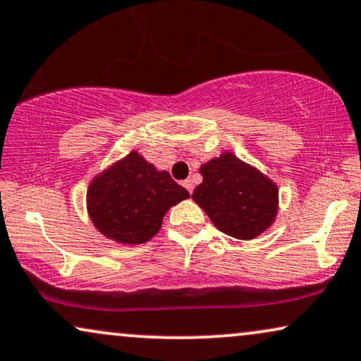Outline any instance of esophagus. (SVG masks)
<instances>
[{"label":"esophagus","instance_id":"obj_1","mask_svg":"<svg viewBox=\"0 0 361 361\" xmlns=\"http://www.w3.org/2000/svg\"><path fill=\"white\" fill-rule=\"evenodd\" d=\"M182 185H184V187H185V189H187V190H189V192H190V194H192V190H194V182H192L190 179H187V180H184V182H182Z\"/></svg>","mask_w":361,"mask_h":361}]
</instances>
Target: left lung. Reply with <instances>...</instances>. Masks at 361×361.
Returning a JSON list of instances; mask_svg holds the SVG:
<instances>
[{
  "label": "left lung",
  "mask_w": 361,
  "mask_h": 361,
  "mask_svg": "<svg viewBox=\"0 0 361 361\" xmlns=\"http://www.w3.org/2000/svg\"><path fill=\"white\" fill-rule=\"evenodd\" d=\"M204 180L192 199L219 231L250 240L267 231L279 210V189L259 169L242 162L232 152L202 164Z\"/></svg>",
  "instance_id": "1"
}]
</instances>
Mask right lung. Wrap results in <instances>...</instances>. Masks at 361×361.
I'll list each match as a JSON object with an SVG mask.
<instances>
[{
  "mask_svg": "<svg viewBox=\"0 0 361 361\" xmlns=\"http://www.w3.org/2000/svg\"><path fill=\"white\" fill-rule=\"evenodd\" d=\"M189 192L133 151L96 176L87 189V212L97 231L128 245L156 235L172 205Z\"/></svg>",
  "mask_w": 361,
  "mask_h": 361,
  "instance_id": "right-lung-1",
  "label": "right lung"
}]
</instances>
